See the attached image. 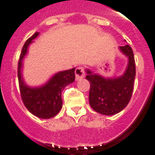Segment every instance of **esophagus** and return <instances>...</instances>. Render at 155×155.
<instances>
[{"label": "esophagus", "mask_w": 155, "mask_h": 155, "mask_svg": "<svg viewBox=\"0 0 155 155\" xmlns=\"http://www.w3.org/2000/svg\"><path fill=\"white\" fill-rule=\"evenodd\" d=\"M75 80H80L85 76V70H84V68L79 67L75 69Z\"/></svg>", "instance_id": "obj_1"}]
</instances>
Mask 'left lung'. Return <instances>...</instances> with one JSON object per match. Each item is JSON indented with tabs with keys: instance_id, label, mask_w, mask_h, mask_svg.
Wrapping results in <instances>:
<instances>
[{
	"instance_id": "1",
	"label": "left lung",
	"mask_w": 155,
	"mask_h": 155,
	"mask_svg": "<svg viewBox=\"0 0 155 155\" xmlns=\"http://www.w3.org/2000/svg\"><path fill=\"white\" fill-rule=\"evenodd\" d=\"M120 49L128 58V68L118 78L107 79L87 70L86 79L90 81L89 102L94 111L104 115H114L127 106L132 97L136 76V64L132 49L128 45Z\"/></svg>"
}]
</instances>
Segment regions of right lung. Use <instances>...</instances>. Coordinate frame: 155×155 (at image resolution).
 <instances>
[{
    "instance_id": "right-lung-1",
    "label": "right lung",
    "mask_w": 155,
    "mask_h": 155,
    "mask_svg": "<svg viewBox=\"0 0 155 155\" xmlns=\"http://www.w3.org/2000/svg\"><path fill=\"white\" fill-rule=\"evenodd\" d=\"M38 34V32H35L23 45L18 61V80L20 96L26 108L38 117L49 119L55 117L61 109V92L66 86L75 80V68L60 71L42 87L36 88L27 87L22 79V61L27 53V48Z\"/></svg>"
}]
</instances>
